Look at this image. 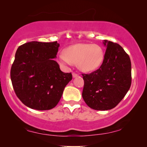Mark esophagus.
Returning <instances> with one entry per match:
<instances>
[{"label":"esophagus","instance_id":"34e87169","mask_svg":"<svg viewBox=\"0 0 147 147\" xmlns=\"http://www.w3.org/2000/svg\"><path fill=\"white\" fill-rule=\"evenodd\" d=\"M72 76H73V78H76V77H78V75L77 74H76V73H73V74H72Z\"/></svg>","mask_w":147,"mask_h":147}]
</instances>
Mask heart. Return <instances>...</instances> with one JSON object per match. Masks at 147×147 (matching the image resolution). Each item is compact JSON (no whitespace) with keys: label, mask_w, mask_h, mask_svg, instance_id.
<instances>
[{"label":"heart","mask_w":147,"mask_h":147,"mask_svg":"<svg viewBox=\"0 0 147 147\" xmlns=\"http://www.w3.org/2000/svg\"><path fill=\"white\" fill-rule=\"evenodd\" d=\"M104 58L103 48L98 44L77 43L66 48L64 53L58 55V61L65 66L76 63L82 71L90 72L97 69Z\"/></svg>","instance_id":"b5f03b06"}]
</instances>
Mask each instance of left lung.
I'll return each mask as SVG.
<instances>
[{
    "mask_svg": "<svg viewBox=\"0 0 147 147\" xmlns=\"http://www.w3.org/2000/svg\"><path fill=\"white\" fill-rule=\"evenodd\" d=\"M106 47L103 63L90 74H82V97L90 108L108 110L119 104L131 85V62L119 44L104 40Z\"/></svg>",
    "mask_w": 147,
    "mask_h": 147,
    "instance_id": "left-lung-1",
    "label": "left lung"
}]
</instances>
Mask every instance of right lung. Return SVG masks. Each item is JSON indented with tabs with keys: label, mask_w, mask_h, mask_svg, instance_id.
<instances>
[{
	"label": "right lung",
	"mask_w": 147,
	"mask_h": 147,
	"mask_svg": "<svg viewBox=\"0 0 147 147\" xmlns=\"http://www.w3.org/2000/svg\"><path fill=\"white\" fill-rule=\"evenodd\" d=\"M59 44L31 41L19 46L11 69V79L19 99L32 109L47 110L59 102L71 73H63L53 59Z\"/></svg>",
	"instance_id": "1"
}]
</instances>
